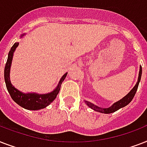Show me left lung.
Wrapping results in <instances>:
<instances>
[{
	"instance_id": "1",
	"label": "left lung",
	"mask_w": 147,
	"mask_h": 147,
	"mask_svg": "<svg viewBox=\"0 0 147 147\" xmlns=\"http://www.w3.org/2000/svg\"><path fill=\"white\" fill-rule=\"evenodd\" d=\"M141 76H142V67L140 66V71H139V76H138V80H137V84L135 85V86L133 88L131 91H130L129 93H128L125 97H123L122 99H121L118 101H117L114 104L111 106V107H107V108H102V107H98L94 105V104L89 102V101H87V100H85V104L90 107L92 108L95 111L100 112V113H104V114H111V113H114V112L117 111V110H119L121 107H123L127 106V105L129 104V103L133 100V98L134 97L136 92H137V90L138 88V85H139V83L140 82V79H141Z\"/></svg>"
}]
</instances>
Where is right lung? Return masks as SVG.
I'll list each match as a JSON object with an SVG mask.
<instances>
[{"label": "right lung", "mask_w": 147, "mask_h": 147, "mask_svg": "<svg viewBox=\"0 0 147 147\" xmlns=\"http://www.w3.org/2000/svg\"><path fill=\"white\" fill-rule=\"evenodd\" d=\"M24 35H25V33L21 36V37ZM18 45H19V42H15L8 53L7 60L5 68H4V80H5L7 89L8 92L10 93V97L12 98L13 100H14L17 105H19L20 106H21L25 109L36 111V110L45 108L55 99L57 94L59 92L62 82L66 77L68 72L62 76L58 84L57 87L50 93L37 94V93H23V92H20L19 90H17L16 88L13 86L10 79V66H11L13 53H14L16 48L18 47Z\"/></svg>", "instance_id": "add662e5"}]
</instances>
